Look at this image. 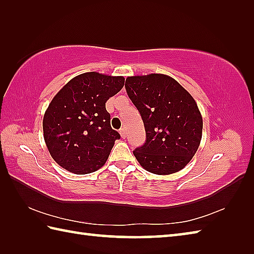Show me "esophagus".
Here are the masks:
<instances>
[{"mask_svg": "<svg viewBox=\"0 0 254 254\" xmlns=\"http://www.w3.org/2000/svg\"><path fill=\"white\" fill-rule=\"evenodd\" d=\"M120 134H121L122 138H126L127 133H126V130H124V128H120Z\"/></svg>", "mask_w": 254, "mask_h": 254, "instance_id": "1", "label": "esophagus"}]
</instances>
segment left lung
Segmentation results:
<instances>
[{
    "label": "left lung",
    "instance_id": "obj_1",
    "mask_svg": "<svg viewBox=\"0 0 254 254\" xmlns=\"http://www.w3.org/2000/svg\"><path fill=\"white\" fill-rule=\"evenodd\" d=\"M126 90L146 132V141L133 150L138 163L156 175L185 168L202 138L203 120L193 97L164 74L127 77Z\"/></svg>",
    "mask_w": 254,
    "mask_h": 254
}]
</instances>
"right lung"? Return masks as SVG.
Masks as SVG:
<instances>
[{
    "instance_id": "1",
    "label": "right lung",
    "mask_w": 254,
    "mask_h": 254,
    "mask_svg": "<svg viewBox=\"0 0 254 254\" xmlns=\"http://www.w3.org/2000/svg\"><path fill=\"white\" fill-rule=\"evenodd\" d=\"M124 85L122 76L80 74L59 91L44 117L47 147L62 168L77 175L98 170L120 134L110 126L106 102Z\"/></svg>"
}]
</instances>
